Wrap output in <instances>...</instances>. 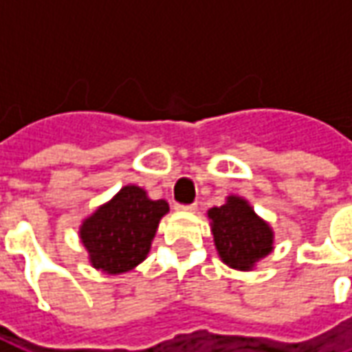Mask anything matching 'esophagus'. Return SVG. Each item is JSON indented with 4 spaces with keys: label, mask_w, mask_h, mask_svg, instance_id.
I'll return each mask as SVG.
<instances>
[{
    "label": "esophagus",
    "mask_w": 352,
    "mask_h": 352,
    "mask_svg": "<svg viewBox=\"0 0 352 352\" xmlns=\"http://www.w3.org/2000/svg\"><path fill=\"white\" fill-rule=\"evenodd\" d=\"M175 209L177 211H184V213H194L198 209V206L196 204H186V206L184 204H177Z\"/></svg>",
    "instance_id": "1"
}]
</instances>
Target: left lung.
<instances>
[{
    "label": "left lung",
    "mask_w": 352,
    "mask_h": 352,
    "mask_svg": "<svg viewBox=\"0 0 352 352\" xmlns=\"http://www.w3.org/2000/svg\"><path fill=\"white\" fill-rule=\"evenodd\" d=\"M214 247L226 265L249 272L273 251V230L262 221L249 201L228 196L226 204L209 209Z\"/></svg>",
    "instance_id": "8db88e82"
}]
</instances>
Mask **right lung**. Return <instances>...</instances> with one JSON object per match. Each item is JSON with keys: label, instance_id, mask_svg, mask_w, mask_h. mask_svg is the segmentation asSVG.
I'll list each match as a JSON object with an SVG mask.
<instances>
[{"label": "right lung", "instance_id": "add662e5", "mask_svg": "<svg viewBox=\"0 0 352 352\" xmlns=\"http://www.w3.org/2000/svg\"><path fill=\"white\" fill-rule=\"evenodd\" d=\"M168 211L166 199H151L135 184L120 188L80 224L79 236L90 264L109 275L133 270L146 258L160 219Z\"/></svg>", "mask_w": 352, "mask_h": 352}]
</instances>
